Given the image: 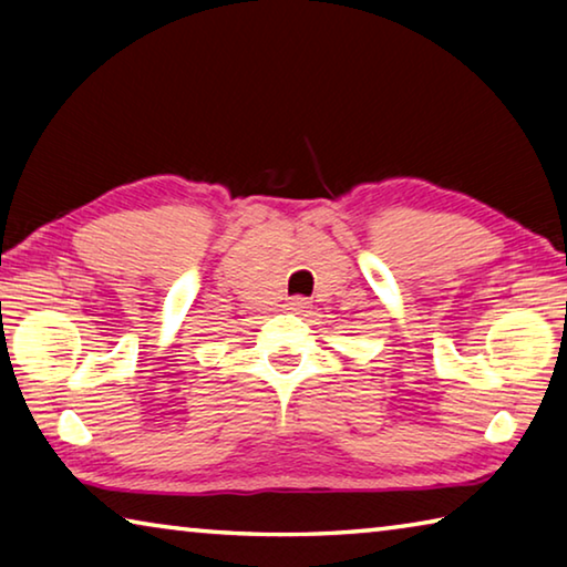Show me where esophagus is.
Returning <instances> with one entry per match:
<instances>
[{"mask_svg": "<svg viewBox=\"0 0 567 567\" xmlns=\"http://www.w3.org/2000/svg\"><path fill=\"white\" fill-rule=\"evenodd\" d=\"M287 307H290L292 312H305L307 307H310V300H307V297H292V300L287 302Z\"/></svg>", "mask_w": 567, "mask_h": 567, "instance_id": "34e87169", "label": "esophagus"}]
</instances>
